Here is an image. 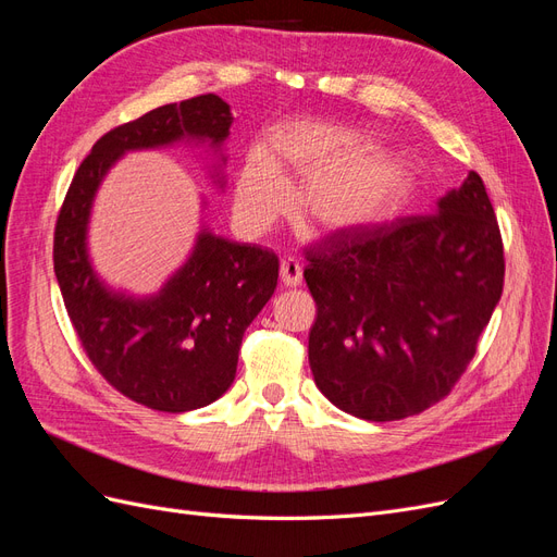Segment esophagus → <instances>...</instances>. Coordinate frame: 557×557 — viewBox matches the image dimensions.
Here are the masks:
<instances>
[{"mask_svg":"<svg viewBox=\"0 0 557 557\" xmlns=\"http://www.w3.org/2000/svg\"><path fill=\"white\" fill-rule=\"evenodd\" d=\"M281 281L283 285H288V288H297L301 283V264L295 258H285L281 262Z\"/></svg>","mask_w":557,"mask_h":557,"instance_id":"obj_1","label":"esophagus"}]
</instances>
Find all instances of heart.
<instances>
[{"label":"heart","instance_id":"heart-1","mask_svg":"<svg viewBox=\"0 0 557 557\" xmlns=\"http://www.w3.org/2000/svg\"><path fill=\"white\" fill-rule=\"evenodd\" d=\"M288 181H307L301 213L323 230L374 225L411 188L399 160L369 153L358 132L313 117L278 125L264 150H250L237 174L234 209L250 227L272 225L290 207Z\"/></svg>","mask_w":557,"mask_h":557}]
</instances>
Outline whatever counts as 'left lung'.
Returning a JSON list of instances; mask_svg holds the SVG:
<instances>
[{"instance_id":"obj_1","label":"left lung","mask_w":557,"mask_h":557,"mask_svg":"<svg viewBox=\"0 0 557 557\" xmlns=\"http://www.w3.org/2000/svg\"><path fill=\"white\" fill-rule=\"evenodd\" d=\"M307 260L313 381L334 407L374 423L450 393L504 288L502 234L476 172L434 213L332 232Z\"/></svg>"}]
</instances>
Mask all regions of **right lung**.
I'll use <instances>...</instances> for the list:
<instances>
[{
	"label": "right lung",
	"instance_id": "add662e5",
	"mask_svg": "<svg viewBox=\"0 0 557 557\" xmlns=\"http://www.w3.org/2000/svg\"><path fill=\"white\" fill-rule=\"evenodd\" d=\"M232 121L221 97L199 95L107 132L81 162L55 223V276L83 350L117 393L156 411H193L225 395L244 332L276 290L278 258L205 227L190 258L158 295L115 293L88 258L92 199L127 150L195 141L218 153ZM213 174L223 185L221 172Z\"/></svg>",
	"mask_w": 557,
	"mask_h": 557
}]
</instances>
